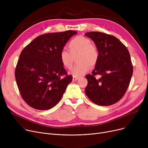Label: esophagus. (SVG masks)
Instances as JSON below:
<instances>
[{"mask_svg": "<svg viewBox=\"0 0 148 148\" xmlns=\"http://www.w3.org/2000/svg\"><path fill=\"white\" fill-rule=\"evenodd\" d=\"M79 79V77H73V80L74 81H77Z\"/></svg>", "mask_w": 148, "mask_h": 148, "instance_id": "esophagus-1", "label": "esophagus"}]
</instances>
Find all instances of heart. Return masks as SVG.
Returning a JSON list of instances; mask_svg holds the SVG:
<instances>
[{"mask_svg":"<svg viewBox=\"0 0 148 148\" xmlns=\"http://www.w3.org/2000/svg\"><path fill=\"white\" fill-rule=\"evenodd\" d=\"M69 51L63 49L59 54L61 64L65 68L71 69L73 65L74 57L77 56V64L70 72L73 77H80L86 73L97 63L99 54L97 48L92 44L89 38L84 36H77L68 43Z\"/></svg>","mask_w":148,"mask_h":148,"instance_id":"1","label":"heart"}]
</instances>
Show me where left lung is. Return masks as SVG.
I'll return each instance as SVG.
<instances>
[{
	"instance_id": "obj_1",
	"label": "left lung",
	"mask_w": 148,
	"mask_h": 148,
	"mask_svg": "<svg viewBox=\"0 0 148 148\" xmlns=\"http://www.w3.org/2000/svg\"><path fill=\"white\" fill-rule=\"evenodd\" d=\"M84 35L95 42L99 54L95 69L86 75L88 83L85 93L97 105L114 104L125 94L133 75L130 53L114 36L99 32ZM96 75H100L99 79H96Z\"/></svg>"
}]
</instances>
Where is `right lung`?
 Segmentation results:
<instances>
[{
    "instance_id": "add662e5",
    "label": "right lung",
    "mask_w": 148,
    "mask_h": 148,
    "mask_svg": "<svg viewBox=\"0 0 148 148\" xmlns=\"http://www.w3.org/2000/svg\"><path fill=\"white\" fill-rule=\"evenodd\" d=\"M76 31L36 37L21 51L15 77L22 98L37 110H49L62 98L73 76L68 75L59 54Z\"/></svg>"
}]
</instances>
